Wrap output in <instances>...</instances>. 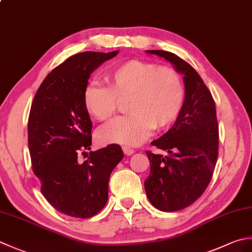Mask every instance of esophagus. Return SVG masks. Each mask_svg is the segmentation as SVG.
<instances>
[{
    "label": "esophagus",
    "instance_id": "esophagus-1",
    "mask_svg": "<svg viewBox=\"0 0 252 252\" xmlns=\"http://www.w3.org/2000/svg\"><path fill=\"white\" fill-rule=\"evenodd\" d=\"M122 150L126 155H132L133 153H134V150L131 149V147H127V146H123Z\"/></svg>",
    "mask_w": 252,
    "mask_h": 252
}]
</instances>
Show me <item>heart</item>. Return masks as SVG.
Returning <instances> with one entry per match:
<instances>
[{
    "instance_id": "1",
    "label": "heart",
    "mask_w": 252,
    "mask_h": 252,
    "mask_svg": "<svg viewBox=\"0 0 252 252\" xmlns=\"http://www.w3.org/2000/svg\"><path fill=\"white\" fill-rule=\"evenodd\" d=\"M108 87L92 83L84 91V105L98 121L116 115L119 100H126L129 115L100 127L102 143L137 145L153 129L165 130L178 119L185 107L186 85L175 67L137 60L126 61L109 72Z\"/></svg>"
}]
</instances>
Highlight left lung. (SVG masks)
Wrapping results in <instances>:
<instances>
[{
	"label": "left lung",
	"instance_id": "left-lung-1",
	"mask_svg": "<svg viewBox=\"0 0 252 252\" xmlns=\"http://www.w3.org/2000/svg\"><path fill=\"white\" fill-rule=\"evenodd\" d=\"M170 61L184 74L186 101L168 132L152 142L166 155L146 151L151 172L144 182L146 195L156 209L176 212L198 200L208 188L219 155V123L215 101L203 80L175 53L147 50Z\"/></svg>",
	"mask_w": 252,
	"mask_h": 252
}]
</instances>
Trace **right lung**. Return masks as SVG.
Here are the masks:
<instances>
[{
  "instance_id": "obj_1",
  "label": "right lung",
  "mask_w": 252,
  "mask_h": 252,
  "mask_svg": "<svg viewBox=\"0 0 252 252\" xmlns=\"http://www.w3.org/2000/svg\"><path fill=\"white\" fill-rule=\"evenodd\" d=\"M117 54L85 51L67 58L44 78L29 112L28 147L41 193L72 218L88 219L103 209L111 171L125 156L118 144L86 153L93 123L84 91L91 73ZM80 154L88 156L83 163Z\"/></svg>"
}]
</instances>
